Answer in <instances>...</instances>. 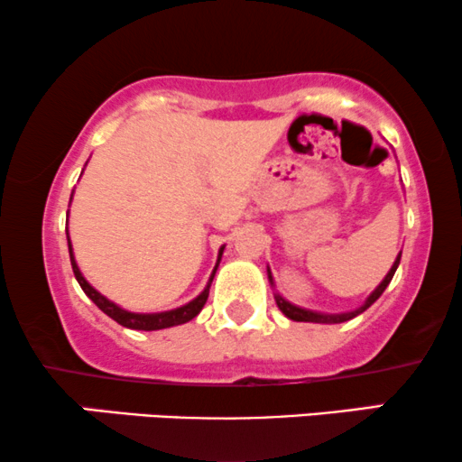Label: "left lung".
I'll use <instances>...</instances> for the list:
<instances>
[{
  "label": "left lung",
  "mask_w": 462,
  "mask_h": 462,
  "mask_svg": "<svg viewBox=\"0 0 462 462\" xmlns=\"http://www.w3.org/2000/svg\"><path fill=\"white\" fill-rule=\"evenodd\" d=\"M398 263H401V253H398V257H396V261H394V265L390 267V272H388V274H385L383 281H381L379 287L374 289V291L368 295L366 301H364V304L360 306V309H356V310H351V312H340V315H323V312H315V310L300 309V306H295V304H291V301L284 300L282 295L274 293L276 306H278V309L282 310V315H284V317L293 319V321H309V323H343V321H349V319L357 317V315H362L364 310L370 309V306H373L374 301H377V300L381 298V293L385 291V287H388V284H390L392 276H394V272H396ZM267 278H270V284H272V287H274V278H272L270 267H267Z\"/></svg>",
  "instance_id": "left-lung-1"
}]
</instances>
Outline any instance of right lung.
Instances as JSON below:
<instances>
[{
  "label": "right lung",
  "instance_id": "right-lung-1",
  "mask_svg": "<svg viewBox=\"0 0 462 462\" xmlns=\"http://www.w3.org/2000/svg\"><path fill=\"white\" fill-rule=\"evenodd\" d=\"M222 250H225V246L218 250V261H216V267H214L212 276H209L208 287H205L203 291L199 293L195 300L188 301V304H184V306H180V309H173V310H167V312H130V310H124L122 306L113 304L111 300H106L105 295L96 291L92 284L85 281V276L81 274V270H79L77 261H74L72 244H70V237H68V253H70V263H72L74 278H77L79 284H81V289L85 291V295H88V298L92 300L94 304L98 306L102 312H105V315H109L113 321H117L119 326L130 328V329H145V332H152V329H164V328L181 326V323L190 321V319H195L199 312H201V309L205 306V301H208L209 287H212L216 270H218Z\"/></svg>",
  "mask_w": 462,
  "mask_h": 462
}]
</instances>
